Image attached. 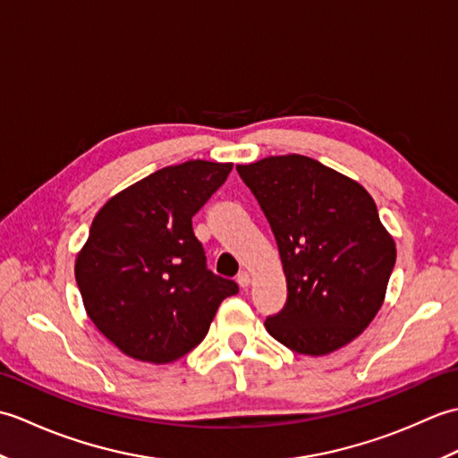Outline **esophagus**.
Segmentation results:
<instances>
[{
  "instance_id": "1",
  "label": "esophagus",
  "mask_w": 458,
  "mask_h": 458,
  "mask_svg": "<svg viewBox=\"0 0 458 458\" xmlns=\"http://www.w3.org/2000/svg\"><path fill=\"white\" fill-rule=\"evenodd\" d=\"M236 281H238V285L242 289H248V285H250V274H248V271H240Z\"/></svg>"
}]
</instances>
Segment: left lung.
<instances>
[{"mask_svg": "<svg viewBox=\"0 0 458 458\" xmlns=\"http://www.w3.org/2000/svg\"><path fill=\"white\" fill-rule=\"evenodd\" d=\"M238 173L274 232L287 279L267 333L323 356L372 323L395 266V244L364 187L305 155H279Z\"/></svg>", "mask_w": 458, "mask_h": 458, "instance_id": "1", "label": "left lung"}]
</instances>
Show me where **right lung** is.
<instances>
[{"instance_id":"obj_1","label":"right lung","mask_w":458,"mask_h":458,"mask_svg":"<svg viewBox=\"0 0 458 458\" xmlns=\"http://www.w3.org/2000/svg\"><path fill=\"white\" fill-rule=\"evenodd\" d=\"M232 163L184 161L155 171L104 204L74 274L86 313L123 354L165 364L202 343L236 281L207 267L192 216Z\"/></svg>"}]
</instances>
